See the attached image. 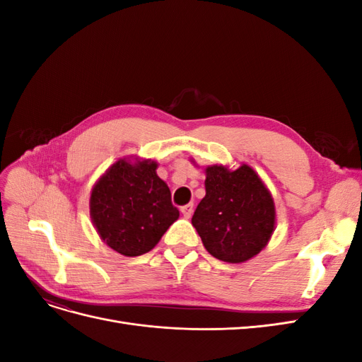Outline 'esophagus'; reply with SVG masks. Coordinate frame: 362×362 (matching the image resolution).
<instances>
[{
  "label": "esophagus",
  "instance_id": "esophagus-1",
  "mask_svg": "<svg viewBox=\"0 0 362 362\" xmlns=\"http://www.w3.org/2000/svg\"><path fill=\"white\" fill-rule=\"evenodd\" d=\"M193 204H187V205H184V206H181V213H182V216L185 217V218H189L192 214H193Z\"/></svg>",
  "mask_w": 362,
  "mask_h": 362
}]
</instances>
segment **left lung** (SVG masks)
I'll use <instances>...</instances> for the list:
<instances>
[{"instance_id":"8db88e82","label":"left lung","mask_w":362,"mask_h":362,"mask_svg":"<svg viewBox=\"0 0 362 362\" xmlns=\"http://www.w3.org/2000/svg\"><path fill=\"white\" fill-rule=\"evenodd\" d=\"M205 196L192 223L205 249L226 262H245L266 247L276 211L269 189L247 164L205 168Z\"/></svg>"}]
</instances>
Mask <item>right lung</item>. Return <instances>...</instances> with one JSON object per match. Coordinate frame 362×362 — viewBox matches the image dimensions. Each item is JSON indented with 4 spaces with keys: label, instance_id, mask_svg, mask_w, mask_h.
<instances>
[{
    "label": "right lung",
    "instance_id": "1",
    "mask_svg": "<svg viewBox=\"0 0 362 362\" xmlns=\"http://www.w3.org/2000/svg\"><path fill=\"white\" fill-rule=\"evenodd\" d=\"M157 161L120 158L96 181L90 217L107 246L125 257L144 255L180 217Z\"/></svg>",
    "mask_w": 362,
    "mask_h": 362
}]
</instances>
